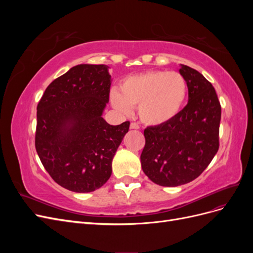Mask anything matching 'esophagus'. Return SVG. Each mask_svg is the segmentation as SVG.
Wrapping results in <instances>:
<instances>
[{"label":"esophagus","mask_w":253,"mask_h":253,"mask_svg":"<svg viewBox=\"0 0 253 253\" xmlns=\"http://www.w3.org/2000/svg\"><path fill=\"white\" fill-rule=\"evenodd\" d=\"M129 128H132V129H138V128H139V126L137 125V124H135V122H132V124L129 125Z\"/></svg>","instance_id":"esophagus-1"}]
</instances>
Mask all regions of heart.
Returning <instances> with one entry per match:
<instances>
[{"label": "heart", "mask_w": 253, "mask_h": 253, "mask_svg": "<svg viewBox=\"0 0 253 253\" xmlns=\"http://www.w3.org/2000/svg\"><path fill=\"white\" fill-rule=\"evenodd\" d=\"M113 89L115 109L128 114L138 106V116L148 126H160L176 117L187 97V82L179 73L151 71L132 75Z\"/></svg>", "instance_id": "heart-1"}]
</instances>
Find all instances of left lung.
<instances>
[{
    "instance_id": "1",
    "label": "left lung",
    "mask_w": 253,
    "mask_h": 253,
    "mask_svg": "<svg viewBox=\"0 0 253 253\" xmlns=\"http://www.w3.org/2000/svg\"><path fill=\"white\" fill-rule=\"evenodd\" d=\"M189 100L176 117L148 126L140 162L144 174L163 187H177L194 180L218 151L221 108L212 84L204 76L180 64Z\"/></svg>"
}]
</instances>
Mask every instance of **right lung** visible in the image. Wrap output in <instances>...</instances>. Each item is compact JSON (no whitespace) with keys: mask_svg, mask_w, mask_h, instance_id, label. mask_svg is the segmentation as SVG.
I'll list each match as a JSON object with an SVG mask.
<instances>
[{"mask_svg":"<svg viewBox=\"0 0 253 253\" xmlns=\"http://www.w3.org/2000/svg\"><path fill=\"white\" fill-rule=\"evenodd\" d=\"M111 75L104 64H80L53 80L37 106L36 150L58 185L73 192L101 188L129 122L111 126L102 114Z\"/></svg>","mask_w":253,"mask_h":253,"instance_id":"obj_1","label":"right lung"}]
</instances>
